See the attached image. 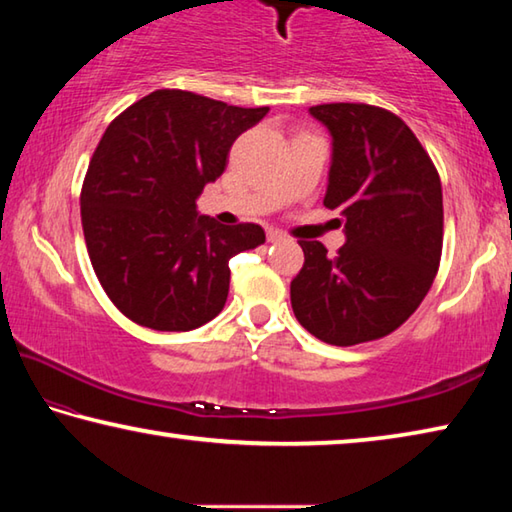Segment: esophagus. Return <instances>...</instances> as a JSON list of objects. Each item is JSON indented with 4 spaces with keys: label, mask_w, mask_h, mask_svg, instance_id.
I'll list each match as a JSON object with an SVG mask.
<instances>
[{
    "label": "esophagus",
    "mask_w": 512,
    "mask_h": 512,
    "mask_svg": "<svg viewBox=\"0 0 512 512\" xmlns=\"http://www.w3.org/2000/svg\"><path fill=\"white\" fill-rule=\"evenodd\" d=\"M266 239L271 241V244H280V241H284L287 237H284V232H280V230L268 228V230H266Z\"/></svg>",
    "instance_id": "esophagus-1"
}]
</instances>
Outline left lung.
Segmentation results:
<instances>
[{
    "label": "left lung",
    "mask_w": 512,
    "mask_h": 512,
    "mask_svg": "<svg viewBox=\"0 0 512 512\" xmlns=\"http://www.w3.org/2000/svg\"><path fill=\"white\" fill-rule=\"evenodd\" d=\"M309 112L332 135L323 203L341 212L345 244L327 257L320 241H298L305 264L291 307L309 334L348 348L395 332L429 293L443 253V187L391 110L323 103Z\"/></svg>",
    "instance_id": "8db88e82"
}]
</instances>
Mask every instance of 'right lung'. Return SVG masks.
<instances>
[{"mask_svg": "<svg viewBox=\"0 0 512 512\" xmlns=\"http://www.w3.org/2000/svg\"><path fill=\"white\" fill-rule=\"evenodd\" d=\"M266 112L155 90L110 121L85 173L81 221L103 291L133 323L189 332L221 314L228 262L266 235L201 216L196 198Z\"/></svg>", "mask_w": 512, "mask_h": 512, "instance_id": "obj_1", "label": "right lung"}]
</instances>
